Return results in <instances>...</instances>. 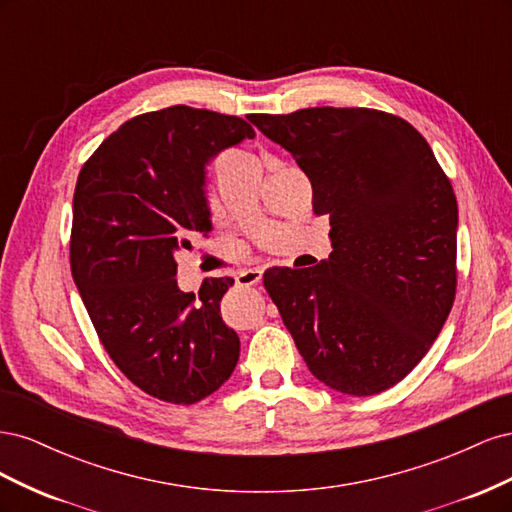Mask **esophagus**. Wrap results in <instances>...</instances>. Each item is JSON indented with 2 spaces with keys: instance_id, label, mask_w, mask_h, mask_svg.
Here are the masks:
<instances>
[{
  "instance_id": "obj_1",
  "label": "esophagus",
  "mask_w": 512,
  "mask_h": 512,
  "mask_svg": "<svg viewBox=\"0 0 512 512\" xmlns=\"http://www.w3.org/2000/svg\"><path fill=\"white\" fill-rule=\"evenodd\" d=\"M262 280V269H247V271H241L237 275V286H243V288H250V286H258Z\"/></svg>"
}]
</instances>
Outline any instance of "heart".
Here are the masks:
<instances>
[{
  "mask_svg": "<svg viewBox=\"0 0 512 512\" xmlns=\"http://www.w3.org/2000/svg\"><path fill=\"white\" fill-rule=\"evenodd\" d=\"M235 158H254V156H252V153L243 151V149H228L220 160H235Z\"/></svg>",
  "mask_w": 512,
  "mask_h": 512,
  "instance_id": "heart-1",
  "label": "heart"
}]
</instances>
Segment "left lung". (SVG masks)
<instances>
[{
	"label": "left lung",
	"instance_id": "1",
	"mask_svg": "<svg viewBox=\"0 0 512 512\" xmlns=\"http://www.w3.org/2000/svg\"><path fill=\"white\" fill-rule=\"evenodd\" d=\"M250 123L185 104L136 115L83 164L74 188L70 269L104 350L132 384L192 406L230 378L239 337L220 316L235 282L177 286L175 252L211 230L205 164Z\"/></svg>",
	"mask_w": 512,
	"mask_h": 512
}]
</instances>
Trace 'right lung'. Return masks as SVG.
<instances>
[{"label": "right lung", "instance_id": "obj_1", "mask_svg": "<svg viewBox=\"0 0 512 512\" xmlns=\"http://www.w3.org/2000/svg\"><path fill=\"white\" fill-rule=\"evenodd\" d=\"M292 153L329 215V260L265 271L309 371L367 397L404 380L436 342L457 292V198L414 126L376 108L247 115Z\"/></svg>", "mask_w": 512, "mask_h": 512}]
</instances>
